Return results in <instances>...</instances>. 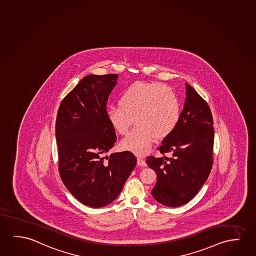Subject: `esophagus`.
Returning a JSON list of instances; mask_svg holds the SVG:
<instances>
[{
  "instance_id": "34e87169",
  "label": "esophagus",
  "mask_w": 256,
  "mask_h": 256,
  "mask_svg": "<svg viewBox=\"0 0 256 256\" xmlns=\"http://www.w3.org/2000/svg\"><path fill=\"white\" fill-rule=\"evenodd\" d=\"M138 164L140 166H146V162L145 160L141 158V156H138Z\"/></svg>"
}]
</instances>
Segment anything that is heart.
<instances>
[{"instance_id": "b5f03b06", "label": "heart", "mask_w": 256, "mask_h": 256, "mask_svg": "<svg viewBox=\"0 0 256 256\" xmlns=\"http://www.w3.org/2000/svg\"><path fill=\"white\" fill-rule=\"evenodd\" d=\"M118 104L108 108V120L117 133L126 134L134 118L138 125L120 145L138 155L148 152L154 138L163 139L170 134L180 115L174 90L156 82L131 84L120 94Z\"/></svg>"}]
</instances>
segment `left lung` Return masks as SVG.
Segmentation results:
<instances>
[{"label":"left lung","mask_w":256,"mask_h":256,"mask_svg":"<svg viewBox=\"0 0 256 256\" xmlns=\"http://www.w3.org/2000/svg\"><path fill=\"white\" fill-rule=\"evenodd\" d=\"M186 100L178 124L164 138L158 150L170 158H147L156 172L152 196L168 207H180L193 199L202 188L213 164L214 128L206 101L186 82Z\"/></svg>","instance_id":"obj_1"}]
</instances>
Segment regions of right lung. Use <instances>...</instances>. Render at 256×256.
I'll return each instance as SVG.
<instances>
[{
    "label": "right lung",
    "instance_id": "right-lung-1",
    "mask_svg": "<svg viewBox=\"0 0 256 256\" xmlns=\"http://www.w3.org/2000/svg\"><path fill=\"white\" fill-rule=\"evenodd\" d=\"M118 78L86 76L63 98L57 112L60 176L68 190L90 207L114 202L136 164L130 152L104 156L117 138L106 116V103Z\"/></svg>",
    "mask_w": 256,
    "mask_h": 256
}]
</instances>
